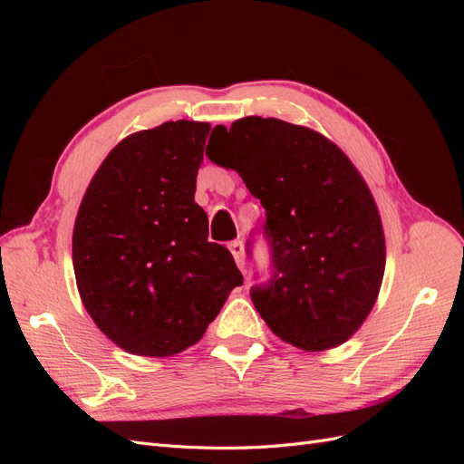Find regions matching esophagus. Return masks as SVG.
Wrapping results in <instances>:
<instances>
[{"mask_svg":"<svg viewBox=\"0 0 464 464\" xmlns=\"http://www.w3.org/2000/svg\"><path fill=\"white\" fill-rule=\"evenodd\" d=\"M230 251H232V256H234V261H236V265L240 266V269L244 271V266H246V256H244V244H242V240H234V242H230Z\"/></svg>","mask_w":464,"mask_h":464,"instance_id":"obj_1","label":"esophagus"}]
</instances>
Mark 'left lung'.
I'll return each mask as SVG.
<instances>
[{
	"mask_svg": "<svg viewBox=\"0 0 464 464\" xmlns=\"http://www.w3.org/2000/svg\"><path fill=\"white\" fill-rule=\"evenodd\" d=\"M215 131L224 147L207 157L240 174L265 208L271 278L251 286V302L294 346L343 344L372 312L385 271L366 181L339 147L302 125L247 116Z\"/></svg>",
	"mask_w": 464,
	"mask_h": 464,
	"instance_id": "left-lung-1",
	"label": "left lung"
}]
</instances>
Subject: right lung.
I'll use <instances>...</instances> for the list:
<instances>
[{
  "label": "right lung",
  "instance_id": "add662e5",
  "mask_svg": "<svg viewBox=\"0 0 464 464\" xmlns=\"http://www.w3.org/2000/svg\"><path fill=\"white\" fill-rule=\"evenodd\" d=\"M210 125L166 121L111 150L81 201L73 266L81 300L110 341L139 356L198 343L232 288L230 251L207 236L195 181Z\"/></svg>",
  "mask_w": 464,
  "mask_h": 464
}]
</instances>
